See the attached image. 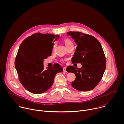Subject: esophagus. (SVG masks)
Here are the masks:
<instances>
[{
	"instance_id": "obj_1",
	"label": "esophagus",
	"mask_w": 124,
	"mask_h": 124,
	"mask_svg": "<svg viewBox=\"0 0 124 124\" xmlns=\"http://www.w3.org/2000/svg\"><path fill=\"white\" fill-rule=\"evenodd\" d=\"M63 72H67V70H66V67H64L63 68Z\"/></svg>"
}]
</instances>
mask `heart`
<instances>
[{"instance_id":"1","label":"heart","mask_w":124,"mask_h":124,"mask_svg":"<svg viewBox=\"0 0 124 124\" xmlns=\"http://www.w3.org/2000/svg\"><path fill=\"white\" fill-rule=\"evenodd\" d=\"M63 41H64V43H65V45H66V46L67 47H68L69 46L73 44L72 42L70 41L69 39H68V38H64V40H63ZM55 48V45H54V48H53V49L54 50Z\"/></svg>"}]
</instances>
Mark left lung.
I'll use <instances>...</instances> for the list:
<instances>
[{"label": "left lung", "instance_id": "obj_1", "mask_svg": "<svg viewBox=\"0 0 124 124\" xmlns=\"http://www.w3.org/2000/svg\"><path fill=\"white\" fill-rule=\"evenodd\" d=\"M68 35L75 40L77 47L72 58L73 63H81L82 67L69 66L68 72L76 75L71 85L75 89L88 91L98 85L106 68V58L100 42L94 37L80 32L69 31Z\"/></svg>", "mask_w": 124, "mask_h": 124}]
</instances>
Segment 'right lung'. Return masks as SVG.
<instances>
[{
    "label": "right lung",
    "mask_w": 124,
    "mask_h": 124,
    "mask_svg": "<svg viewBox=\"0 0 124 124\" xmlns=\"http://www.w3.org/2000/svg\"><path fill=\"white\" fill-rule=\"evenodd\" d=\"M59 35L35 33L21 44L15 61L19 79L30 92L39 94L51 87L55 75L63 71L62 67L54 64L53 67H44V59L50 56Z\"/></svg>",
    "instance_id": "1"
}]
</instances>
